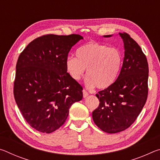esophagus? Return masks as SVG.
Wrapping results in <instances>:
<instances>
[{
  "label": "esophagus",
  "instance_id": "1",
  "mask_svg": "<svg viewBox=\"0 0 160 160\" xmlns=\"http://www.w3.org/2000/svg\"><path fill=\"white\" fill-rule=\"evenodd\" d=\"M82 92H83V97H84V98L88 96L89 94H88V92H87L85 90H82Z\"/></svg>",
  "mask_w": 160,
  "mask_h": 160
}]
</instances>
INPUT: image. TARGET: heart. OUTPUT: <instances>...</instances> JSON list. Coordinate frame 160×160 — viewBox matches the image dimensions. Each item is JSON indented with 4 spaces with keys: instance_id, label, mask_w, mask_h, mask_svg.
Here are the masks:
<instances>
[{
    "instance_id": "1",
    "label": "heart",
    "mask_w": 160,
    "mask_h": 160,
    "mask_svg": "<svg viewBox=\"0 0 160 160\" xmlns=\"http://www.w3.org/2000/svg\"><path fill=\"white\" fill-rule=\"evenodd\" d=\"M76 58L68 56L66 68L70 76L75 81L85 73L88 76L87 88L106 89L115 82L122 65V56L115 48H109L98 43H89L78 48Z\"/></svg>"
}]
</instances>
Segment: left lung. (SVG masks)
I'll return each mask as SVG.
<instances>
[{
    "label": "left lung",
    "mask_w": 160,
    "mask_h": 160,
    "mask_svg": "<svg viewBox=\"0 0 160 160\" xmlns=\"http://www.w3.org/2000/svg\"><path fill=\"white\" fill-rule=\"evenodd\" d=\"M119 36L125 49L120 74L112 85L96 94L99 104L92 112L94 123L108 133L129 128L141 112L148 94L149 69L145 55L129 34L123 32Z\"/></svg>",
    "instance_id": "1"
}]
</instances>
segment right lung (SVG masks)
Segmentation results:
<instances>
[{
	"label": "right lung",
	"instance_id": "add662e5",
	"mask_svg": "<svg viewBox=\"0 0 160 160\" xmlns=\"http://www.w3.org/2000/svg\"><path fill=\"white\" fill-rule=\"evenodd\" d=\"M79 34H47L34 39L19 56L13 93L27 122L50 133L66 122L69 109L82 99V87L67 72L66 60Z\"/></svg>",
	"mask_w": 160,
	"mask_h": 160
}]
</instances>
